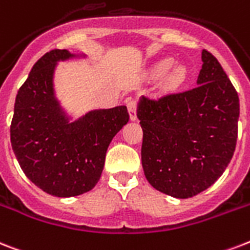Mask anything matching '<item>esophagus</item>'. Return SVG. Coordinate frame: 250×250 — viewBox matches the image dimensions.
<instances>
[{
  "label": "esophagus",
  "instance_id": "1",
  "mask_svg": "<svg viewBox=\"0 0 250 250\" xmlns=\"http://www.w3.org/2000/svg\"><path fill=\"white\" fill-rule=\"evenodd\" d=\"M127 107H128L129 113V119L131 121H136V100L135 99H128L127 101Z\"/></svg>",
  "mask_w": 250,
  "mask_h": 250
}]
</instances>
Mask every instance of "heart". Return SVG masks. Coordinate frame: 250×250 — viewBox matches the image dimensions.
Instances as JSON below:
<instances>
[{
    "label": "heart",
    "instance_id": "heart-1",
    "mask_svg": "<svg viewBox=\"0 0 250 250\" xmlns=\"http://www.w3.org/2000/svg\"><path fill=\"white\" fill-rule=\"evenodd\" d=\"M173 58H163L154 62L150 68V76L153 78L164 77V87L167 90H177L188 78V68L185 64H176Z\"/></svg>",
    "mask_w": 250,
    "mask_h": 250
}]
</instances>
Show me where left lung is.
Listing matches in <instances>:
<instances>
[{
    "label": "left lung",
    "mask_w": 250,
    "mask_h": 250,
    "mask_svg": "<svg viewBox=\"0 0 250 250\" xmlns=\"http://www.w3.org/2000/svg\"><path fill=\"white\" fill-rule=\"evenodd\" d=\"M196 87L159 100L140 97L141 162L158 191L188 199L221 177L234 155L239 96L210 52L202 51Z\"/></svg>",
    "instance_id": "obj_1"
}]
</instances>
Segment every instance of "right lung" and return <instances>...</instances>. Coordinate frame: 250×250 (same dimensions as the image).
Returning <instances> with one entry per match:
<instances>
[{"label":"right lung","instance_id":"obj_1","mask_svg":"<svg viewBox=\"0 0 250 250\" xmlns=\"http://www.w3.org/2000/svg\"><path fill=\"white\" fill-rule=\"evenodd\" d=\"M87 58L68 50L44 54L16 95L10 128L14 154L26 177L58 198L95 188L111 140L129 119L125 105L93 109L77 119L62 105L55 88L59 62Z\"/></svg>","mask_w":250,"mask_h":250}]
</instances>
